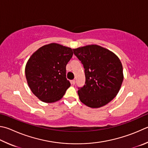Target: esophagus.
Instances as JSON below:
<instances>
[{
    "label": "esophagus",
    "mask_w": 148,
    "mask_h": 148,
    "mask_svg": "<svg viewBox=\"0 0 148 148\" xmlns=\"http://www.w3.org/2000/svg\"><path fill=\"white\" fill-rule=\"evenodd\" d=\"M71 84L72 85H75V83H76V81H75V80H72V81L71 82Z\"/></svg>",
    "instance_id": "1"
}]
</instances>
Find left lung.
<instances>
[{
  "instance_id": "1",
  "label": "left lung",
  "mask_w": 148,
  "mask_h": 148,
  "mask_svg": "<svg viewBox=\"0 0 148 148\" xmlns=\"http://www.w3.org/2000/svg\"><path fill=\"white\" fill-rule=\"evenodd\" d=\"M73 52L85 69V85L77 91L80 101L91 108L107 104L119 92L123 79L119 58L96 45L77 48Z\"/></svg>"
}]
</instances>
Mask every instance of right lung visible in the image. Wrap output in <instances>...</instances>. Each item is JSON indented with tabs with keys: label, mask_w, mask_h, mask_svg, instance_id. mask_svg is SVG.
I'll return each instance as SVG.
<instances>
[{
	"label": "right lung",
	"mask_w": 148,
	"mask_h": 148,
	"mask_svg": "<svg viewBox=\"0 0 148 148\" xmlns=\"http://www.w3.org/2000/svg\"><path fill=\"white\" fill-rule=\"evenodd\" d=\"M73 52L71 48L51 43L39 48L28 61L25 74L29 87L39 100L52 103L62 98L71 83L66 66Z\"/></svg>",
	"instance_id": "add662e5"
}]
</instances>
